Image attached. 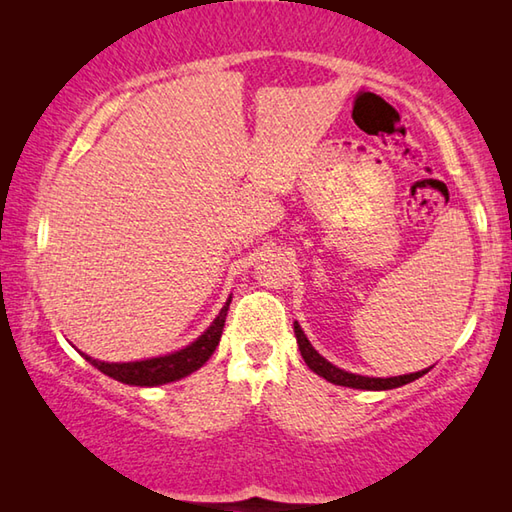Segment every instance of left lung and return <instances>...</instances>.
<instances>
[{
    "label": "left lung",
    "mask_w": 512,
    "mask_h": 512,
    "mask_svg": "<svg viewBox=\"0 0 512 512\" xmlns=\"http://www.w3.org/2000/svg\"><path fill=\"white\" fill-rule=\"evenodd\" d=\"M293 332H296V341H298V348L302 359H305L307 366L320 375L327 381H332L336 386H348V388H361V391H391V388L397 386H404V384H411L422 375H427V370H420V372H411V375H400V377H363V375H354V372L348 370H341L336 368L334 363H329L325 357H320V354L311 348L309 339L302 332V327L298 323H293Z\"/></svg>",
    "instance_id": "1"
}]
</instances>
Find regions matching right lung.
<instances>
[{"instance_id":"right-lung-1","label":"right lung","mask_w":512,"mask_h":512,"mask_svg":"<svg viewBox=\"0 0 512 512\" xmlns=\"http://www.w3.org/2000/svg\"><path fill=\"white\" fill-rule=\"evenodd\" d=\"M230 309V298L225 302L219 316L214 318V323L205 329V332L198 336L194 343H189L187 348L164 354V357L155 359H144V361H128V363H108L92 359L88 354H83L85 361H90L94 368L101 370L103 375L121 381V384L131 386H162L169 384V381H178L187 375H192L203 363L212 357L216 345L221 341L225 316H228Z\"/></svg>"}]
</instances>
